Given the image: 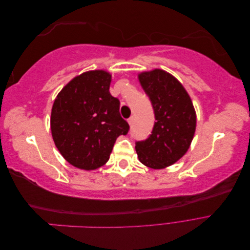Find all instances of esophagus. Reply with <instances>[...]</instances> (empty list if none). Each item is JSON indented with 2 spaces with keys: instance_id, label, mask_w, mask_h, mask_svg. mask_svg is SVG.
<instances>
[{
  "instance_id": "obj_1",
  "label": "esophagus",
  "mask_w": 250,
  "mask_h": 250,
  "mask_svg": "<svg viewBox=\"0 0 250 250\" xmlns=\"http://www.w3.org/2000/svg\"><path fill=\"white\" fill-rule=\"evenodd\" d=\"M128 123H129V125H132L134 123V117L133 116L128 119Z\"/></svg>"
}]
</instances>
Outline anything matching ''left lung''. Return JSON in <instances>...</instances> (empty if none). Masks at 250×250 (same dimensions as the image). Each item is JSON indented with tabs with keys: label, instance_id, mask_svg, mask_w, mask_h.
Here are the masks:
<instances>
[{
	"label": "left lung",
	"instance_id": "8db88e82",
	"mask_svg": "<svg viewBox=\"0 0 250 250\" xmlns=\"http://www.w3.org/2000/svg\"><path fill=\"white\" fill-rule=\"evenodd\" d=\"M139 80L152 104L155 122L149 138L135 143V150L143 165L164 169L190 148L196 112L187 90L171 74L155 69L139 74Z\"/></svg>",
	"mask_w": 250,
	"mask_h": 250
}]
</instances>
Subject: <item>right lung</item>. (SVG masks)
Listing matches in <instances>:
<instances>
[{
  "label": "right lung",
  "mask_w": 250,
  "mask_h": 250,
  "mask_svg": "<svg viewBox=\"0 0 250 250\" xmlns=\"http://www.w3.org/2000/svg\"><path fill=\"white\" fill-rule=\"evenodd\" d=\"M111 75L88 71L60 90L51 112L53 141L64 160L95 170L109 160L113 145L129 125L120 115V101L109 93Z\"/></svg>",
  "instance_id": "1"
}]
</instances>
